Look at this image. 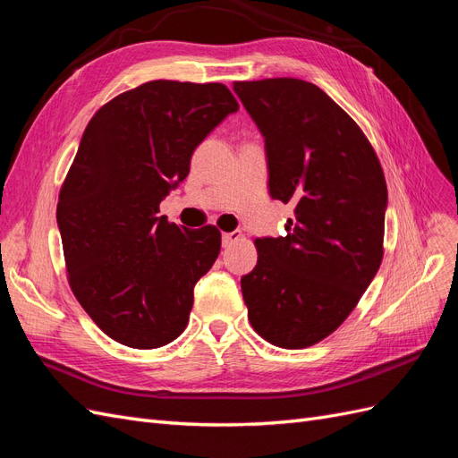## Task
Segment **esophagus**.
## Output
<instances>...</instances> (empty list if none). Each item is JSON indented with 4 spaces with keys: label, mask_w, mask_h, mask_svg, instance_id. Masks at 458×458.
<instances>
[{
    "label": "esophagus",
    "mask_w": 458,
    "mask_h": 458,
    "mask_svg": "<svg viewBox=\"0 0 458 458\" xmlns=\"http://www.w3.org/2000/svg\"><path fill=\"white\" fill-rule=\"evenodd\" d=\"M242 233L241 231H231V233H224V237H221V242H224V248H229L231 244H234L237 241H241Z\"/></svg>",
    "instance_id": "obj_1"
}]
</instances>
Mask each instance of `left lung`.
Returning <instances> with one entry per match:
<instances>
[{"instance_id": "8db88e82", "label": "left lung", "mask_w": 458, "mask_h": 458, "mask_svg": "<svg viewBox=\"0 0 458 458\" xmlns=\"http://www.w3.org/2000/svg\"><path fill=\"white\" fill-rule=\"evenodd\" d=\"M266 141L269 195L294 204L286 237L256 241L241 279L261 338L300 350L332 335L382 261L387 189L377 152L348 113L298 78L234 81Z\"/></svg>"}]
</instances>
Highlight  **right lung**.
I'll use <instances>...</instances> for the list:
<instances>
[{
	"instance_id": "add662e5",
	"label": "right lung",
	"mask_w": 458,
	"mask_h": 458,
	"mask_svg": "<svg viewBox=\"0 0 458 458\" xmlns=\"http://www.w3.org/2000/svg\"><path fill=\"white\" fill-rule=\"evenodd\" d=\"M237 110L224 84L155 80L101 106L81 135L57 204L68 283L93 323L128 348H160L189 323L221 233L170 224L158 206Z\"/></svg>"
}]
</instances>
